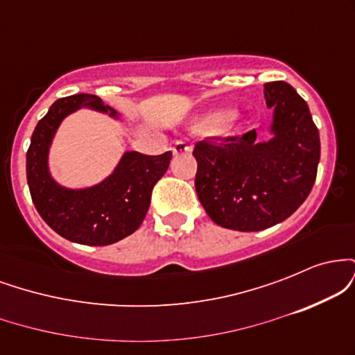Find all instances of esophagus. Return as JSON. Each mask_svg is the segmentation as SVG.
Listing matches in <instances>:
<instances>
[{"instance_id": "obj_1", "label": "esophagus", "mask_w": 355, "mask_h": 355, "mask_svg": "<svg viewBox=\"0 0 355 355\" xmlns=\"http://www.w3.org/2000/svg\"><path fill=\"white\" fill-rule=\"evenodd\" d=\"M191 145L187 140H177L172 146L173 155H180V153H190Z\"/></svg>"}]
</instances>
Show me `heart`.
Returning a JSON list of instances; mask_svg holds the SVG:
<instances>
[{
  "label": "heart",
  "mask_w": 355,
  "mask_h": 355,
  "mask_svg": "<svg viewBox=\"0 0 355 355\" xmlns=\"http://www.w3.org/2000/svg\"><path fill=\"white\" fill-rule=\"evenodd\" d=\"M232 120H234V110H218V112H211L195 121L193 130L200 133L218 132L223 126L229 125Z\"/></svg>",
  "instance_id": "1"
}]
</instances>
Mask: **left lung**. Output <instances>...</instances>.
<instances>
[{"label":"left lung","instance_id":"obj_1","mask_svg":"<svg viewBox=\"0 0 355 355\" xmlns=\"http://www.w3.org/2000/svg\"><path fill=\"white\" fill-rule=\"evenodd\" d=\"M274 108L267 141L255 130L242 137L205 138L193 148L195 189L207 215L220 227L257 232L284 222L305 202L320 160L319 130L311 110L285 81L263 85Z\"/></svg>","mask_w":355,"mask_h":355}]
</instances>
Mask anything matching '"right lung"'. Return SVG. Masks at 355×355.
Returning a JSON list of instances; mask_svg holds the SVG:
<instances>
[{
    "instance_id": "1",
    "label": "right lung",
    "mask_w": 355,
    "mask_h": 355,
    "mask_svg": "<svg viewBox=\"0 0 355 355\" xmlns=\"http://www.w3.org/2000/svg\"><path fill=\"white\" fill-rule=\"evenodd\" d=\"M80 108L118 118L95 95L56 100L36 125L26 152V178L42 218L56 234L81 245H110L128 237L144 222L155 183L164 177L172 152L144 155L125 152L112 175L87 189H67L51 177L48 153L61 121Z\"/></svg>"
}]
</instances>
